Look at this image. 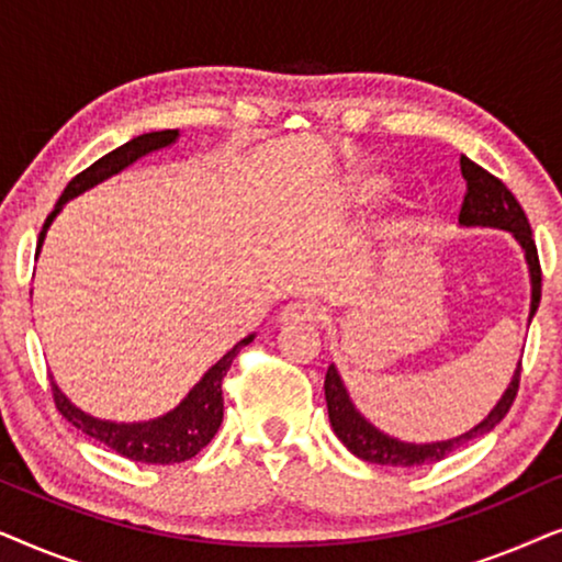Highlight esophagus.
<instances>
[{"label":"esophagus","instance_id":"34e87169","mask_svg":"<svg viewBox=\"0 0 562 562\" xmlns=\"http://www.w3.org/2000/svg\"><path fill=\"white\" fill-rule=\"evenodd\" d=\"M322 319L319 304L314 302H291L281 310L279 322L281 325H296V322H310V325H317Z\"/></svg>","mask_w":562,"mask_h":562}]
</instances>
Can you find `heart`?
I'll return each mask as SVG.
<instances>
[{
    "label": "heart",
    "mask_w": 562,
    "mask_h": 562,
    "mask_svg": "<svg viewBox=\"0 0 562 562\" xmlns=\"http://www.w3.org/2000/svg\"><path fill=\"white\" fill-rule=\"evenodd\" d=\"M386 187V181L383 179H366L363 183H360V196H371V194H379V191Z\"/></svg>",
    "instance_id": "obj_1"
}]
</instances>
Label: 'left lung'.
Masks as SVG:
<instances>
[{
	"label": "left lung",
	"instance_id": "left-lung-1",
	"mask_svg": "<svg viewBox=\"0 0 562 562\" xmlns=\"http://www.w3.org/2000/svg\"><path fill=\"white\" fill-rule=\"evenodd\" d=\"M460 171H463V179H465V196L458 214L460 225L506 229V233H512L514 240L521 245V250H525V258L529 266V281H532V304H529V322H532L542 296V268H540V256H537V245H535L532 227H529L527 214L517 202V196L506 189V183L502 179H496L494 173H488L486 168L473 164L471 158L460 156ZM519 371H521V363L517 366V371H514L512 383L506 386L504 396L498 398V404L488 412V417L479 422L473 429H468L465 435L452 437V440L417 445V442H402L396 440V437H389L383 435L381 429H375L371 422L356 409V404L350 402L348 389H345L337 368L329 366L325 375L329 425H333L335 435L340 437L345 448H348L352 456H358L360 460H368V463L394 465V468L432 465L437 460L448 458L450 452L465 448L468 442L488 435L491 429L506 417V412L512 409L514 398H517Z\"/></svg>",
	"mask_w": 562,
	"mask_h": 562
}]
</instances>
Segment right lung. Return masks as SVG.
<instances>
[{
    "label": "right lung",
    "mask_w": 562,
    "mask_h": 562,
    "mask_svg": "<svg viewBox=\"0 0 562 562\" xmlns=\"http://www.w3.org/2000/svg\"><path fill=\"white\" fill-rule=\"evenodd\" d=\"M176 137H179V130H160V133L137 135L130 143L120 145L117 150L106 153V156L97 160V164H91L87 171L74 176V179L68 181V187L64 189V194H60L56 210H53L48 214V220H45L41 237H37V250H41L53 217H56L60 206H64L68 199L79 196L87 189L97 187V183H102L104 179H110V176L120 173L122 168L135 164L137 158L176 143ZM252 337L256 335H248L245 340L237 342L233 350H227L225 356H222L217 363L202 375V381L189 391V396L183 398L173 412H168L158 419L135 422V425H117V422L97 419L68 402L64 391H60L56 386V381L50 379L53 402H56V409L64 414L76 429H81L83 435L94 437V440L106 445V448H112L114 452H120V456L135 460V463H156V465L183 463V460L194 458L199 450L206 448L212 437L217 435V429L222 425V412H225L222 381H225V375L229 371V366H233L237 352H240L243 345H248Z\"/></svg>",
    "instance_id": "1"
}]
</instances>
